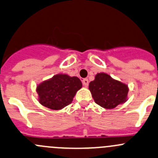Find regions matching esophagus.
Wrapping results in <instances>:
<instances>
[{
    "label": "esophagus",
    "instance_id": "34e87169",
    "mask_svg": "<svg viewBox=\"0 0 158 158\" xmlns=\"http://www.w3.org/2000/svg\"><path fill=\"white\" fill-rule=\"evenodd\" d=\"M82 84L85 87H88L89 85V80L87 79H82Z\"/></svg>",
    "mask_w": 158,
    "mask_h": 158
}]
</instances>
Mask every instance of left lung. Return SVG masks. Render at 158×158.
I'll return each instance as SVG.
<instances>
[{
	"instance_id": "8db88e82",
	"label": "left lung",
	"mask_w": 158,
	"mask_h": 158,
	"mask_svg": "<svg viewBox=\"0 0 158 158\" xmlns=\"http://www.w3.org/2000/svg\"><path fill=\"white\" fill-rule=\"evenodd\" d=\"M95 102L105 109H113L128 99L127 84L113 79L105 73H97L89 85Z\"/></svg>"
}]
</instances>
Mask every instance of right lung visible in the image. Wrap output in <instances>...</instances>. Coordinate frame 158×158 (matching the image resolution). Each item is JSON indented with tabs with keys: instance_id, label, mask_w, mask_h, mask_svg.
Wrapping results in <instances>:
<instances>
[{
	"instance_id": "obj_1",
	"label": "right lung",
	"mask_w": 158,
	"mask_h": 158,
	"mask_svg": "<svg viewBox=\"0 0 158 158\" xmlns=\"http://www.w3.org/2000/svg\"><path fill=\"white\" fill-rule=\"evenodd\" d=\"M82 86L80 79L67 74L55 75L37 85L38 100L42 106L59 110L71 103L78 90Z\"/></svg>"
}]
</instances>
